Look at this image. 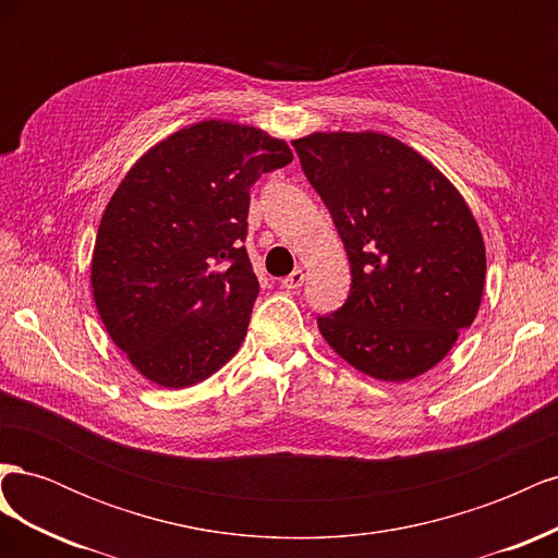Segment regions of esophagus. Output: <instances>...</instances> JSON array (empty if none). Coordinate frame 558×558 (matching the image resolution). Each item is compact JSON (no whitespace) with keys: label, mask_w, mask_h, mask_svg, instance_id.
Returning <instances> with one entry per match:
<instances>
[{"label":"esophagus","mask_w":558,"mask_h":558,"mask_svg":"<svg viewBox=\"0 0 558 558\" xmlns=\"http://www.w3.org/2000/svg\"><path fill=\"white\" fill-rule=\"evenodd\" d=\"M302 283H305V272H302V269H295V272H291L289 277L281 279V286H283V289H289V291L300 289Z\"/></svg>","instance_id":"1"}]
</instances>
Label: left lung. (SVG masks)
I'll use <instances>...</instances> for the list:
<instances>
[{"label": "left lung", "mask_w": 558, "mask_h": 558, "mask_svg": "<svg viewBox=\"0 0 558 558\" xmlns=\"http://www.w3.org/2000/svg\"><path fill=\"white\" fill-rule=\"evenodd\" d=\"M351 263L342 310L318 318L337 356L381 381L440 363L475 320L486 279L477 218L437 167L384 132L293 140Z\"/></svg>", "instance_id": "8db88e82"}]
</instances>
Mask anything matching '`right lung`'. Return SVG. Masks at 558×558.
I'll return each instance as SVG.
<instances>
[{
	"label": "right lung",
	"instance_id": "right-lung-1",
	"mask_svg": "<svg viewBox=\"0 0 558 558\" xmlns=\"http://www.w3.org/2000/svg\"><path fill=\"white\" fill-rule=\"evenodd\" d=\"M291 160L283 140L214 118L150 146L118 183L90 283L109 337L142 377L185 388L238 353L258 298L242 246L248 193Z\"/></svg>",
	"mask_w": 558,
	"mask_h": 558
}]
</instances>
